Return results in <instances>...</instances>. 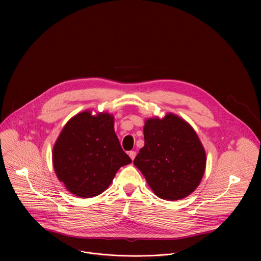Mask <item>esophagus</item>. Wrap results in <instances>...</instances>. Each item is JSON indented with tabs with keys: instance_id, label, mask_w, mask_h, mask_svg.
I'll use <instances>...</instances> for the list:
<instances>
[{
	"instance_id": "1",
	"label": "esophagus",
	"mask_w": 261,
	"mask_h": 261,
	"mask_svg": "<svg viewBox=\"0 0 261 261\" xmlns=\"http://www.w3.org/2000/svg\"><path fill=\"white\" fill-rule=\"evenodd\" d=\"M136 154H137V152L135 151V150H130L129 152H128V155L130 156V159L134 161V159L136 158Z\"/></svg>"
}]
</instances>
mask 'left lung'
I'll use <instances>...</instances> for the list:
<instances>
[{
	"label": "left lung",
	"instance_id": "left-lung-1",
	"mask_svg": "<svg viewBox=\"0 0 261 261\" xmlns=\"http://www.w3.org/2000/svg\"><path fill=\"white\" fill-rule=\"evenodd\" d=\"M145 146L134 164L161 199L179 200L200 184L206 153L195 130L179 116L149 118L144 126Z\"/></svg>",
	"mask_w": 261,
	"mask_h": 261
}]
</instances>
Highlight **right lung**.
I'll list each match as a JSON object with an SVG mask.
<instances>
[{
  "label": "right lung",
  "instance_id": "add662e5",
  "mask_svg": "<svg viewBox=\"0 0 261 261\" xmlns=\"http://www.w3.org/2000/svg\"><path fill=\"white\" fill-rule=\"evenodd\" d=\"M132 163L122 150L109 113L83 112L63 127L53 148L55 173L78 197L91 198L111 185L116 172Z\"/></svg>",
  "mask_w": 261,
  "mask_h": 261
}]
</instances>
